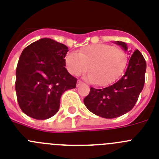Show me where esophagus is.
Returning <instances> with one entry per match:
<instances>
[{"label": "esophagus", "instance_id": "esophagus-1", "mask_svg": "<svg viewBox=\"0 0 159 159\" xmlns=\"http://www.w3.org/2000/svg\"><path fill=\"white\" fill-rule=\"evenodd\" d=\"M81 84H82V81H80V80H78V82H77V86H78H78H79L80 85H81Z\"/></svg>", "mask_w": 159, "mask_h": 159}]
</instances>
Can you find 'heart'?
Listing matches in <instances>:
<instances>
[{"label": "heart", "instance_id": "obj_1", "mask_svg": "<svg viewBox=\"0 0 159 159\" xmlns=\"http://www.w3.org/2000/svg\"><path fill=\"white\" fill-rule=\"evenodd\" d=\"M66 68L71 74L86 71V80L96 85H107L121 75L125 68L127 57L123 50L106 44L90 45L79 49L78 53H69L66 56Z\"/></svg>", "mask_w": 159, "mask_h": 159}]
</instances>
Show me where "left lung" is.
<instances>
[{"label":"left lung","instance_id":"left-lung-1","mask_svg":"<svg viewBox=\"0 0 159 159\" xmlns=\"http://www.w3.org/2000/svg\"><path fill=\"white\" fill-rule=\"evenodd\" d=\"M114 43L127 51L125 42L117 41ZM129 52V63L124 75L103 89L91 87L89 93L84 98V104L93 114L104 118H118L130 111L137 102L144 86L146 63L138 49Z\"/></svg>","mask_w":159,"mask_h":159}]
</instances>
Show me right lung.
Returning a JSON list of instances; mask_svg holds the SVG:
<instances>
[{
	"label": "right lung",
	"mask_w": 159,
	"mask_h": 159,
	"mask_svg": "<svg viewBox=\"0 0 159 159\" xmlns=\"http://www.w3.org/2000/svg\"><path fill=\"white\" fill-rule=\"evenodd\" d=\"M68 51L66 45L46 38L22 51L15 89L19 106L26 115L38 120L53 117L63 93L76 87L77 79L65 67Z\"/></svg>",
	"instance_id": "right-lung-1"
}]
</instances>
